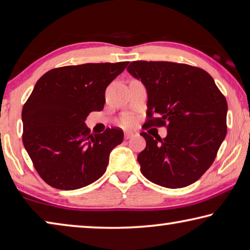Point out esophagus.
<instances>
[{
    "instance_id": "esophagus-1",
    "label": "esophagus",
    "mask_w": 250,
    "mask_h": 250,
    "mask_svg": "<svg viewBox=\"0 0 250 250\" xmlns=\"http://www.w3.org/2000/svg\"><path fill=\"white\" fill-rule=\"evenodd\" d=\"M132 137H134V133H132V132H125L124 133V138L125 139H129Z\"/></svg>"
}]
</instances>
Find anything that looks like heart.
Returning <instances> with one entry per match:
<instances>
[{"label":"heart","mask_w":250,"mask_h":250,"mask_svg":"<svg viewBox=\"0 0 250 250\" xmlns=\"http://www.w3.org/2000/svg\"><path fill=\"white\" fill-rule=\"evenodd\" d=\"M121 124L125 127H130V126L134 125V120L132 117H124L121 122Z\"/></svg>","instance_id":"b5f03b06"}]
</instances>
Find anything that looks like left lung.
Segmentation results:
<instances>
[{
  "label": "left lung",
  "mask_w": 250,
  "mask_h": 250,
  "mask_svg": "<svg viewBox=\"0 0 250 250\" xmlns=\"http://www.w3.org/2000/svg\"><path fill=\"white\" fill-rule=\"evenodd\" d=\"M127 71L147 90L146 125L167 127L163 139L141 134L142 173L170 189L192 185L211 167L226 136L225 96L207 71L186 63L133 61Z\"/></svg>",
  "instance_id": "left-lung-1"
}]
</instances>
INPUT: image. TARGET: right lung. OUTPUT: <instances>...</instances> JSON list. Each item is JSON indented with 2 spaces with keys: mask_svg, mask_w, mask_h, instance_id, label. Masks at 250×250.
Segmentation results:
<instances>
[{
  "mask_svg": "<svg viewBox=\"0 0 250 250\" xmlns=\"http://www.w3.org/2000/svg\"><path fill=\"white\" fill-rule=\"evenodd\" d=\"M127 61L84 63L49 70L39 79L21 111L23 144L47 185L59 190L86 187L103 176L123 130L90 134L85 118L102 111L105 90Z\"/></svg>",
  "mask_w": 250,
  "mask_h": 250,
  "instance_id": "add662e5",
  "label": "right lung"
}]
</instances>
